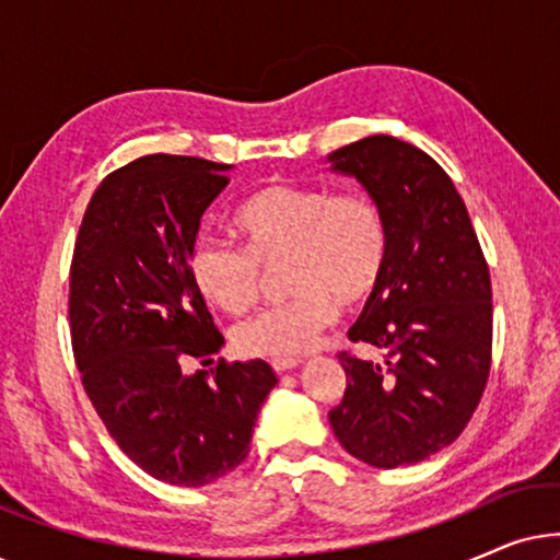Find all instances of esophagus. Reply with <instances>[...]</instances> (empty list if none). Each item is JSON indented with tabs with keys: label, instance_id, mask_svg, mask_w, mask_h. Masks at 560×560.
<instances>
[{
	"label": "esophagus",
	"instance_id": "1",
	"mask_svg": "<svg viewBox=\"0 0 560 560\" xmlns=\"http://www.w3.org/2000/svg\"><path fill=\"white\" fill-rule=\"evenodd\" d=\"M272 370L275 372H290V370H295L298 364H301V359L298 357H282V359H272Z\"/></svg>",
	"mask_w": 560,
	"mask_h": 560
}]
</instances>
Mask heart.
<instances>
[{
	"label": "heart",
	"mask_w": 560,
	"mask_h": 560,
	"mask_svg": "<svg viewBox=\"0 0 560 560\" xmlns=\"http://www.w3.org/2000/svg\"><path fill=\"white\" fill-rule=\"evenodd\" d=\"M244 247L198 240L188 270L206 301L242 316L262 295V267H278L293 298L234 328L244 357H298L316 347L339 318V303H364L377 290L389 255V229L370 194L318 186H270L234 213Z\"/></svg>",
	"instance_id": "b5f03b06"
}]
</instances>
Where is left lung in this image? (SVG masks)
Instances as JSON below:
<instances>
[{"mask_svg":"<svg viewBox=\"0 0 560 560\" xmlns=\"http://www.w3.org/2000/svg\"><path fill=\"white\" fill-rule=\"evenodd\" d=\"M382 206L389 255L380 285L349 328L382 359L341 351L334 435L359 462L395 469L454 443L492 366V280L464 198L416 144L372 135L328 158Z\"/></svg>","mask_w":560,"mask_h":560,"instance_id":"8db88e82","label":"left lung"}]
</instances>
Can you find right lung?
<instances>
[{"mask_svg":"<svg viewBox=\"0 0 560 560\" xmlns=\"http://www.w3.org/2000/svg\"><path fill=\"white\" fill-rule=\"evenodd\" d=\"M224 163L144 155L98 183L75 236L68 320L96 416L150 477L203 487L249 454L275 372L211 364L224 343L188 270L198 224L226 188Z\"/></svg>","mask_w":560,"mask_h":560,"instance_id":"add662e5","label":"right lung"}]
</instances>
